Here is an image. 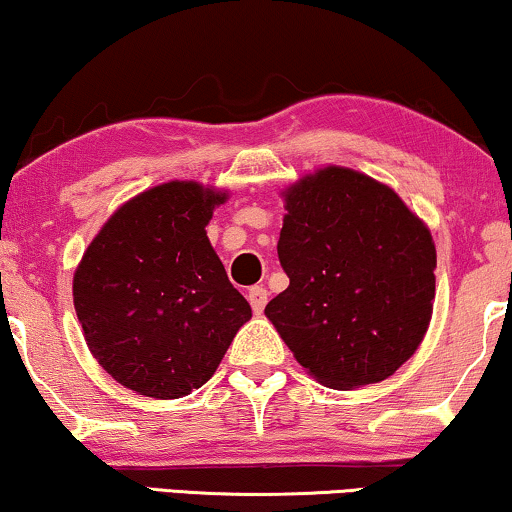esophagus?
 I'll list each match as a JSON object with an SVG mask.
<instances>
[{"mask_svg":"<svg viewBox=\"0 0 512 512\" xmlns=\"http://www.w3.org/2000/svg\"><path fill=\"white\" fill-rule=\"evenodd\" d=\"M247 298L251 303V310H254L256 314H263L265 305H268V291H265L263 286H251Z\"/></svg>","mask_w":512,"mask_h":512,"instance_id":"esophagus-1","label":"esophagus"}]
</instances>
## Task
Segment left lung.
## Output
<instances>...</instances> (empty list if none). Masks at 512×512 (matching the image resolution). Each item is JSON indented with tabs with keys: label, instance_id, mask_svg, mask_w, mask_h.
Segmentation results:
<instances>
[{
	"label": "left lung",
	"instance_id": "obj_1",
	"mask_svg": "<svg viewBox=\"0 0 512 512\" xmlns=\"http://www.w3.org/2000/svg\"><path fill=\"white\" fill-rule=\"evenodd\" d=\"M277 256L289 289L265 314L333 389L382 382L415 354L436 296V247L389 186L326 167L286 191Z\"/></svg>",
	"mask_w": 512,
	"mask_h": 512
}]
</instances>
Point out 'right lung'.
I'll return each mask as SVG.
<instances>
[{
	"label": "right lung",
	"mask_w": 512,
	"mask_h": 512,
	"mask_svg": "<svg viewBox=\"0 0 512 512\" xmlns=\"http://www.w3.org/2000/svg\"><path fill=\"white\" fill-rule=\"evenodd\" d=\"M223 200L193 181L156 186L125 202L83 254L76 317L100 366L137 394L202 387L251 317L205 233Z\"/></svg>",
	"instance_id": "1"
}]
</instances>
